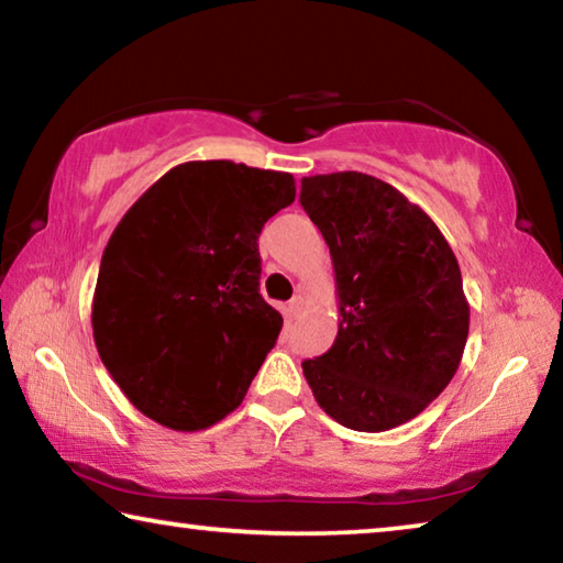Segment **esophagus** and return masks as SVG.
I'll return each instance as SVG.
<instances>
[{
  "instance_id": "34e87169",
  "label": "esophagus",
  "mask_w": 563,
  "mask_h": 563,
  "mask_svg": "<svg viewBox=\"0 0 563 563\" xmlns=\"http://www.w3.org/2000/svg\"><path fill=\"white\" fill-rule=\"evenodd\" d=\"M300 313H302V298H292L288 306H285V316L292 320V318H298Z\"/></svg>"
}]
</instances>
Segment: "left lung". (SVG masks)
Wrapping results in <instances>:
<instances>
[{"instance_id": "1", "label": "left lung", "mask_w": 563, "mask_h": 563, "mask_svg": "<svg viewBox=\"0 0 563 563\" xmlns=\"http://www.w3.org/2000/svg\"><path fill=\"white\" fill-rule=\"evenodd\" d=\"M300 205L330 247L338 335L302 361L318 406L365 433L408 423L456 376L468 300L439 225L394 185L363 173L302 177Z\"/></svg>"}]
</instances>
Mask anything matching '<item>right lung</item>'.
Returning <instances> with one entry per match:
<instances>
[{
    "mask_svg": "<svg viewBox=\"0 0 563 563\" xmlns=\"http://www.w3.org/2000/svg\"><path fill=\"white\" fill-rule=\"evenodd\" d=\"M292 200L290 173L192 159L124 212L102 253L92 335L140 413L190 433L243 404L283 328L261 296L257 238Z\"/></svg>",
    "mask_w": 563,
    "mask_h": 563,
    "instance_id": "1",
    "label": "right lung"
}]
</instances>
